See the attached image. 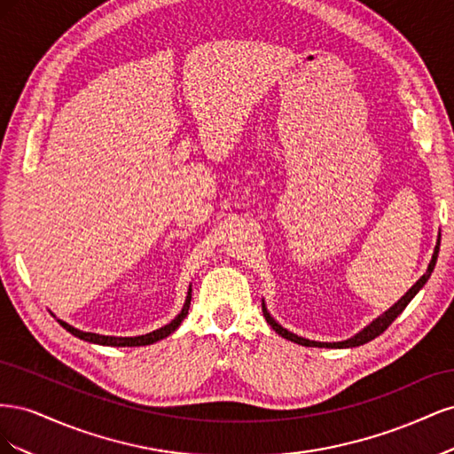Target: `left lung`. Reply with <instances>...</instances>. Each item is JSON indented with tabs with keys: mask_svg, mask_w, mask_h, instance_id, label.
<instances>
[{
	"mask_svg": "<svg viewBox=\"0 0 454 454\" xmlns=\"http://www.w3.org/2000/svg\"><path fill=\"white\" fill-rule=\"evenodd\" d=\"M439 244H442V232H439V235H437V242H435V248H434V254H432V261H430V265H428V269H426V272L422 274V277H420L413 286L409 287L407 294H405L400 301H397V303H394L387 312H382L380 316H377V318H375L373 322L367 324L364 329H360L358 333L352 335V337L347 339V340L322 342V340H310V339H305V337H299V335L292 333L290 329L282 327L277 320H274L272 316H270V312H269V309H267V305H265V301H261V307H263L265 320H267V324H269L280 337H284V339H287V340H292V342H297V345H301V347H318V348H354V347H362V345H365V342H369V340H373L375 337H379L382 332H387L388 325L397 318V316H400V314L405 310V307L411 303V301H413V297L422 290L424 284L428 282V278L432 277V272H434L435 261H437Z\"/></svg>",
	"mask_w": 454,
	"mask_h": 454,
	"instance_id": "8db88e82",
	"label": "left lung"
}]
</instances>
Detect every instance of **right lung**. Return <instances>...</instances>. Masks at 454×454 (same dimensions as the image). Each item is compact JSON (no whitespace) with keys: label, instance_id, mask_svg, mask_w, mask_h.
Returning <instances> with one entry per match:
<instances>
[{"label":"right lung","instance_id":"right-lung-1","mask_svg":"<svg viewBox=\"0 0 454 454\" xmlns=\"http://www.w3.org/2000/svg\"><path fill=\"white\" fill-rule=\"evenodd\" d=\"M191 292H193V290H191V286H189L185 303H184L180 314H177L170 324L162 325V327L155 329V332L145 333V335H136V337H112V335H100V333L81 332V329L70 325V324L64 322V320H59V322H60V325L66 329V332H70L72 335H75V337H79V339H83V340H87V342H94V345H104V347H145V345H153V342H157V340H160V339H164V337H168L170 333L176 332L177 327L182 325V322L185 320V316H187V312H189Z\"/></svg>","mask_w":454,"mask_h":454}]
</instances>
